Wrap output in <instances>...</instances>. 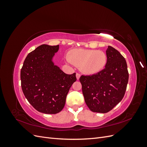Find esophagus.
I'll use <instances>...</instances> for the list:
<instances>
[{
  "instance_id": "esophagus-1",
  "label": "esophagus",
  "mask_w": 147,
  "mask_h": 147,
  "mask_svg": "<svg viewBox=\"0 0 147 147\" xmlns=\"http://www.w3.org/2000/svg\"><path fill=\"white\" fill-rule=\"evenodd\" d=\"M80 76H81V75L80 74H78V73H77V74H76V77H77V80H79V79H80Z\"/></svg>"
}]
</instances>
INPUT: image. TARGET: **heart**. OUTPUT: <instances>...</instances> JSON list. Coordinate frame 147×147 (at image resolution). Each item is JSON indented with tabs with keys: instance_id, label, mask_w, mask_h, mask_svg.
I'll use <instances>...</instances> for the list:
<instances>
[{
	"instance_id": "obj_1",
	"label": "heart",
	"mask_w": 147,
	"mask_h": 147,
	"mask_svg": "<svg viewBox=\"0 0 147 147\" xmlns=\"http://www.w3.org/2000/svg\"><path fill=\"white\" fill-rule=\"evenodd\" d=\"M67 58L70 63L79 67L83 72L87 74L100 72L108 62L106 53L97 50L75 49L69 53Z\"/></svg>"
}]
</instances>
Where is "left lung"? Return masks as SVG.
I'll use <instances>...</instances> for the list:
<instances>
[{
  "mask_svg": "<svg viewBox=\"0 0 147 147\" xmlns=\"http://www.w3.org/2000/svg\"><path fill=\"white\" fill-rule=\"evenodd\" d=\"M106 55L108 62L104 69L80 78L84 101L93 112L105 113L112 110L123 98L128 83L129 73L124 57L110 46Z\"/></svg>",
  "mask_w": 147,
  "mask_h": 147,
  "instance_id": "8db88e82",
  "label": "left lung"
}]
</instances>
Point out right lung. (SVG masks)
Here are the masks:
<instances>
[{"instance_id": "right-lung-1", "label": "right lung", "mask_w": 147, "mask_h": 147, "mask_svg": "<svg viewBox=\"0 0 147 147\" xmlns=\"http://www.w3.org/2000/svg\"><path fill=\"white\" fill-rule=\"evenodd\" d=\"M59 45L43 44L29 53L21 70V88L29 103L38 112L56 114L63 109L67 95L77 80L53 63Z\"/></svg>"}]
</instances>
